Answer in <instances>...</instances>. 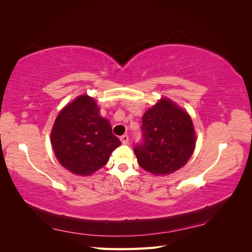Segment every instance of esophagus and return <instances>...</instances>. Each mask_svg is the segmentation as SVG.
<instances>
[{
  "mask_svg": "<svg viewBox=\"0 0 252 252\" xmlns=\"http://www.w3.org/2000/svg\"><path fill=\"white\" fill-rule=\"evenodd\" d=\"M120 141H121L122 144H127V143H129V136H127L126 134V135H122L120 137Z\"/></svg>",
  "mask_w": 252,
  "mask_h": 252,
  "instance_id": "1",
  "label": "esophagus"
}]
</instances>
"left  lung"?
Segmentation results:
<instances>
[{"mask_svg":"<svg viewBox=\"0 0 252 252\" xmlns=\"http://www.w3.org/2000/svg\"><path fill=\"white\" fill-rule=\"evenodd\" d=\"M143 140L134 146L138 164L155 175L181 169L194 153L196 135L190 116L161 98L142 118Z\"/></svg>","mask_w":252,"mask_h":252,"instance_id":"left-lung-1","label":"left lung"}]
</instances>
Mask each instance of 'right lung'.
<instances>
[{
    "instance_id": "right-lung-1",
    "label": "right lung",
    "mask_w": 252,
    "mask_h": 252,
    "mask_svg": "<svg viewBox=\"0 0 252 252\" xmlns=\"http://www.w3.org/2000/svg\"><path fill=\"white\" fill-rule=\"evenodd\" d=\"M51 141L60 163L78 175H91L103 168L121 145L109 121L99 116L98 106L88 95L78 96L61 110Z\"/></svg>"
}]
</instances>
